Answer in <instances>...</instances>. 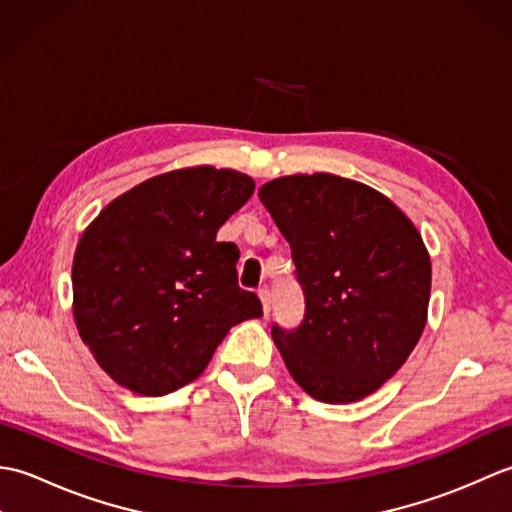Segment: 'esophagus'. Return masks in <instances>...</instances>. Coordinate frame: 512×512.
<instances>
[{"instance_id": "34e87169", "label": "esophagus", "mask_w": 512, "mask_h": 512, "mask_svg": "<svg viewBox=\"0 0 512 512\" xmlns=\"http://www.w3.org/2000/svg\"><path fill=\"white\" fill-rule=\"evenodd\" d=\"M259 299H262V308H264V314L268 317L270 306H273V295H270L268 288H262V290H259Z\"/></svg>"}]
</instances>
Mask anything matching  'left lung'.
I'll use <instances>...</instances> for the list:
<instances>
[{
  "mask_svg": "<svg viewBox=\"0 0 512 512\" xmlns=\"http://www.w3.org/2000/svg\"><path fill=\"white\" fill-rule=\"evenodd\" d=\"M259 200L288 239L306 314L273 339L312 398L356 402L394 376L427 323L431 259L383 193L332 173L266 182Z\"/></svg>",
  "mask_w": 512,
  "mask_h": 512,
  "instance_id": "obj_1",
  "label": "left lung"
}]
</instances>
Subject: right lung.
I'll return each instance as SVG.
<instances>
[{"instance_id": "add662e5", "label": "right lung", "mask_w": 512, "mask_h": 512, "mask_svg": "<svg viewBox=\"0 0 512 512\" xmlns=\"http://www.w3.org/2000/svg\"><path fill=\"white\" fill-rule=\"evenodd\" d=\"M253 191L233 169H178L118 195L85 228L74 321L118 385L171 394L204 372L233 325L262 317L259 297L237 284V246L215 239Z\"/></svg>"}]
</instances>
